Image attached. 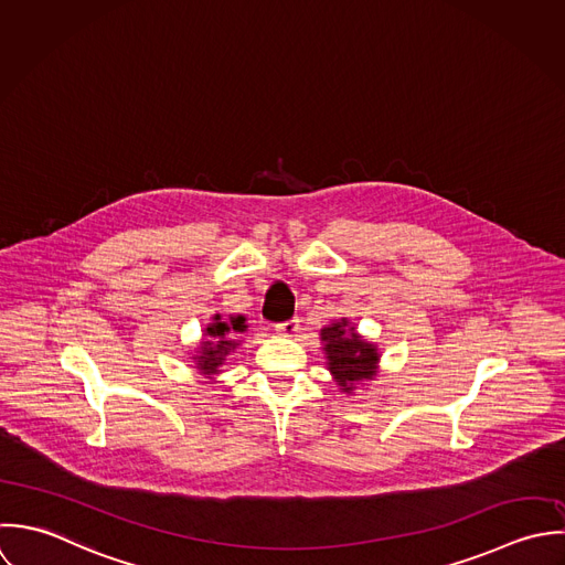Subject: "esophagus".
Returning a JSON list of instances; mask_svg holds the SVG:
<instances>
[{
	"mask_svg": "<svg viewBox=\"0 0 565 565\" xmlns=\"http://www.w3.org/2000/svg\"><path fill=\"white\" fill-rule=\"evenodd\" d=\"M298 329H300V324H298V318H294V320H287V322H280V324H276V333H278V335H285V338H294V335L298 333Z\"/></svg>",
	"mask_w": 565,
	"mask_h": 565,
	"instance_id": "1",
	"label": "esophagus"
}]
</instances>
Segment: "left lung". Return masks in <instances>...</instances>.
Masks as SVG:
<instances>
[{"instance_id": "8db88e82", "label": "left lung", "mask_w": 565, "mask_h": 565, "mask_svg": "<svg viewBox=\"0 0 565 565\" xmlns=\"http://www.w3.org/2000/svg\"><path fill=\"white\" fill-rule=\"evenodd\" d=\"M324 344L327 366L335 376L342 392H353L358 383L376 376L379 353L375 344L366 342L347 318L333 322L320 331Z\"/></svg>"}]
</instances>
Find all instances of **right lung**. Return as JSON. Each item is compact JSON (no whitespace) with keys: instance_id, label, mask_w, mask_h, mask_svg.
Masks as SVG:
<instances>
[{"instance_id":"1","label":"right lung","mask_w":565,"mask_h":565,"mask_svg":"<svg viewBox=\"0 0 565 565\" xmlns=\"http://www.w3.org/2000/svg\"><path fill=\"white\" fill-rule=\"evenodd\" d=\"M245 316H230L221 318L216 313L212 322L203 329V342L199 344L194 360V369L205 376L218 375L221 366L225 364V358L238 349V333H245Z\"/></svg>"}]
</instances>
